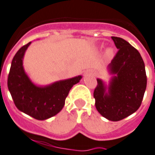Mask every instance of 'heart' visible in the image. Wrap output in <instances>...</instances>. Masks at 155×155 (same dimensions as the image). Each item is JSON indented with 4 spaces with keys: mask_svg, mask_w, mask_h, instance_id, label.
<instances>
[{
    "mask_svg": "<svg viewBox=\"0 0 155 155\" xmlns=\"http://www.w3.org/2000/svg\"><path fill=\"white\" fill-rule=\"evenodd\" d=\"M111 53H112V51H111L110 49H108L107 51V56H110V55H111Z\"/></svg>",
    "mask_w": 155,
    "mask_h": 155,
    "instance_id": "heart-1",
    "label": "heart"
}]
</instances>
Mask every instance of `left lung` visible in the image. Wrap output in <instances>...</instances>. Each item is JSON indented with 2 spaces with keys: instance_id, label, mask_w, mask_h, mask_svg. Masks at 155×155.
Returning <instances> with one entry per match:
<instances>
[{
  "instance_id": "1",
  "label": "left lung",
  "mask_w": 155,
  "mask_h": 155,
  "mask_svg": "<svg viewBox=\"0 0 155 155\" xmlns=\"http://www.w3.org/2000/svg\"><path fill=\"white\" fill-rule=\"evenodd\" d=\"M119 49L109 64L114 74L107 87L98 79L94 90L95 107L101 115L110 121H119L135 112L143 101L147 88L145 64L140 53L125 40L111 36Z\"/></svg>"
}]
</instances>
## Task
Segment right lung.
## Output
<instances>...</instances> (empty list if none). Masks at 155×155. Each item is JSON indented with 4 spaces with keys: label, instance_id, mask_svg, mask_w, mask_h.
Returning <instances> with one entry per match:
<instances>
[{
    "label": "right lung",
    "instance_id": "right-lung-1",
    "mask_svg": "<svg viewBox=\"0 0 155 155\" xmlns=\"http://www.w3.org/2000/svg\"><path fill=\"white\" fill-rule=\"evenodd\" d=\"M31 42L19 49L12 60L8 76V88L18 110L38 120H45L62 110L65 99L81 75L61 80L46 87L32 84L23 68V57Z\"/></svg>",
    "mask_w": 155,
    "mask_h": 155
}]
</instances>
